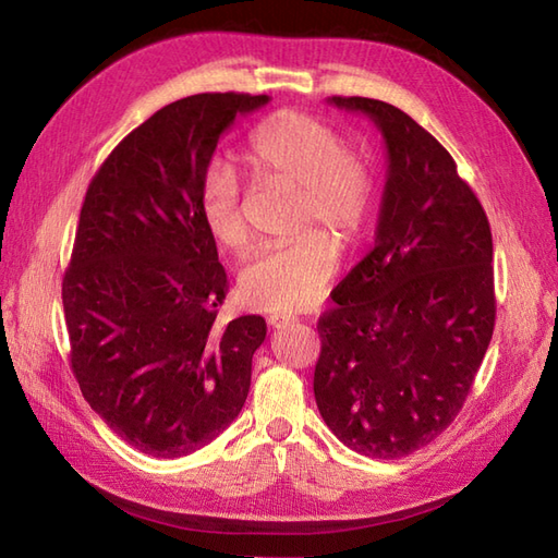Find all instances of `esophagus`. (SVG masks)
<instances>
[{"mask_svg":"<svg viewBox=\"0 0 558 558\" xmlns=\"http://www.w3.org/2000/svg\"><path fill=\"white\" fill-rule=\"evenodd\" d=\"M267 322H269L271 329H283V327L291 325L293 317H289V315H269Z\"/></svg>","mask_w":558,"mask_h":558,"instance_id":"obj_1","label":"esophagus"}]
</instances>
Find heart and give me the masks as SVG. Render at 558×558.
I'll list each match as a JSON object with an SVG mask.
<instances>
[{
    "instance_id": "obj_1",
    "label": "heart",
    "mask_w": 558,
    "mask_h": 558,
    "mask_svg": "<svg viewBox=\"0 0 558 558\" xmlns=\"http://www.w3.org/2000/svg\"><path fill=\"white\" fill-rule=\"evenodd\" d=\"M245 159L259 179L301 191L295 231L317 225L339 245L363 236L375 207V179L361 157L345 150L337 129L303 111H279L247 138ZM201 217L221 247L241 253L251 241L241 183L225 162L207 165L201 179ZM339 269L337 245L319 231L279 245H263L247 257L239 289L257 311L293 313L319 301Z\"/></svg>"
}]
</instances>
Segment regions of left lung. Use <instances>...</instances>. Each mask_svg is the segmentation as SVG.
I'll use <instances>...</instances> for the list:
<instances>
[{"mask_svg": "<svg viewBox=\"0 0 558 558\" xmlns=\"http://www.w3.org/2000/svg\"><path fill=\"white\" fill-rule=\"evenodd\" d=\"M375 123L387 150L375 247L317 322L315 401L345 447L393 461L427 447L465 403L494 331L492 231L453 157L369 97H329Z\"/></svg>", "mask_w": 558, "mask_h": 558, "instance_id": "1", "label": "left lung"}]
</instances>
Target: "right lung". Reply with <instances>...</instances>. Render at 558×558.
<instances>
[{
	"instance_id": "obj_1",
	"label": "right lung",
	"mask_w": 558,
	"mask_h": 558,
	"mask_svg": "<svg viewBox=\"0 0 558 558\" xmlns=\"http://www.w3.org/2000/svg\"><path fill=\"white\" fill-rule=\"evenodd\" d=\"M269 95L203 93L131 131L85 193L61 283L71 369L109 429L147 456H189L247 399L265 317L219 325L227 271L201 217L221 133Z\"/></svg>"
}]
</instances>
